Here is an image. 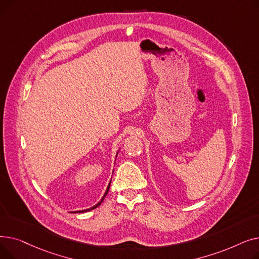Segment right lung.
Segmentation results:
<instances>
[{"instance_id": "obj_1", "label": "right lung", "mask_w": 259, "mask_h": 259, "mask_svg": "<svg viewBox=\"0 0 259 259\" xmlns=\"http://www.w3.org/2000/svg\"><path fill=\"white\" fill-rule=\"evenodd\" d=\"M111 183V182H110ZM109 188H110V184H109L108 185V187H107V190H106V192H105V194H104V196L102 197V199L97 203V205H95V206H93L92 208H90V209H87V210H81V211H76V212H74V213H83V212H87V211H90V210H93V209H95V208H97V207H99L100 205H101V203L103 202V200H104V198L106 197V195H107V193H108V191H109Z\"/></svg>"}]
</instances>
